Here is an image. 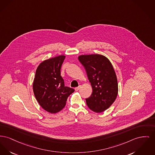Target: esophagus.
<instances>
[{
	"label": "esophagus",
	"mask_w": 155,
	"mask_h": 155,
	"mask_svg": "<svg viewBox=\"0 0 155 155\" xmlns=\"http://www.w3.org/2000/svg\"><path fill=\"white\" fill-rule=\"evenodd\" d=\"M80 88H81V85H79L78 87H76V88H75V90L76 91H78L80 89Z\"/></svg>",
	"instance_id": "1"
}]
</instances>
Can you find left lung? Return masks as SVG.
I'll list each match as a JSON object with an SVG mask.
<instances>
[{"label": "left lung", "mask_w": 155, "mask_h": 155, "mask_svg": "<svg viewBox=\"0 0 155 155\" xmlns=\"http://www.w3.org/2000/svg\"><path fill=\"white\" fill-rule=\"evenodd\" d=\"M78 60L84 67L92 88L91 96L86 98L88 107L102 112L116 100L118 86L117 78L109 60L100 54L81 55Z\"/></svg>", "instance_id": "left-lung-1"}]
</instances>
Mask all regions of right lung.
<instances>
[{
  "label": "right lung",
  "instance_id": "right-lung-1",
  "mask_svg": "<svg viewBox=\"0 0 155 155\" xmlns=\"http://www.w3.org/2000/svg\"><path fill=\"white\" fill-rule=\"evenodd\" d=\"M65 56L59 55L43 61L38 66L33 85L34 94L40 105L55 114L65 107L74 90L64 85L60 70Z\"/></svg>",
  "mask_w": 155,
  "mask_h": 155
}]
</instances>
